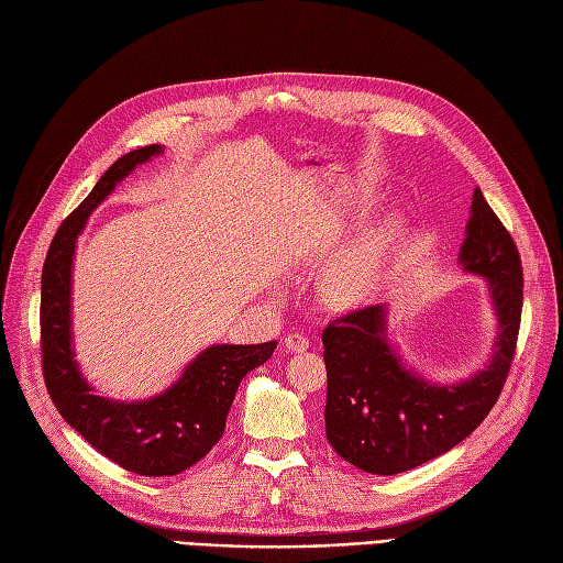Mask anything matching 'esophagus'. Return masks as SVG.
<instances>
[{"mask_svg": "<svg viewBox=\"0 0 563 563\" xmlns=\"http://www.w3.org/2000/svg\"><path fill=\"white\" fill-rule=\"evenodd\" d=\"M284 346H286V352H290V354H302V352H307V349H309V340L305 335L294 333V335H288L284 340Z\"/></svg>", "mask_w": 563, "mask_h": 563, "instance_id": "obj_1", "label": "esophagus"}]
</instances>
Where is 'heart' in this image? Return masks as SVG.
Listing matches in <instances>:
<instances>
[{"mask_svg":"<svg viewBox=\"0 0 563 563\" xmlns=\"http://www.w3.org/2000/svg\"><path fill=\"white\" fill-rule=\"evenodd\" d=\"M407 238H410V228L400 214H386L363 225L321 267L317 277L319 302L331 312H354L371 305L389 279ZM312 256H319L312 242H300L294 251V261Z\"/></svg>","mask_w":563,"mask_h":563,"instance_id":"1","label":"heart"}]
</instances>
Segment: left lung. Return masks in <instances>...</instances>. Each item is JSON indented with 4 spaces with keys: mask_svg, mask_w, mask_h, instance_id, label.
I'll use <instances>...</instances> for the list:
<instances>
[{
    "mask_svg": "<svg viewBox=\"0 0 563 563\" xmlns=\"http://www.w3.org/2000/svg\"><path fill=\"white\" fill-rule=\"evenodd\" d=\"M466 275L482 277L496 319L492 354L473 375L442 382L417 373L389 333V305L346 314L323 331L328 371L325 438L352 466L398 475L450 452L492 412L508 377L521 317V263L512 238L482 190H473Z\"/></svg>",
    "mask_w": 563,
    "mask_h": 563,
    "instance_id": "obj_1",
    "label": "left lung"
}]
</instances>
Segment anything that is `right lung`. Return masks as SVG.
Masks as SVG:
<instances>
[{
	"mask_svg": "<svg viewBox=\"0 0 563 563\" xmlns=\"http://www.w3.org/2000/svg\"><path fill=\"white\" fill-rule=\"evenodd\" d=\"M163 144H151L115 161L55 232L42 273V352L46 389L57 412L125 471L163 477L179 475L214 448L225 431L230 405L246 373L256 371L277 349L263 344H211L192 358L165 391L142 400L100 396L76 361L71 328L74 256L92 211L134 167L158 158Z\"/></svg>",
	"mask_w": 563,
	"mask_h": 563,
	"instance_id": "right-lung-1",
	"label": "right lung"
}]
</instances>
